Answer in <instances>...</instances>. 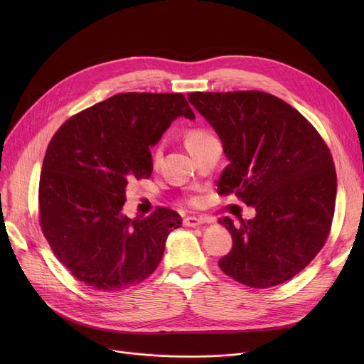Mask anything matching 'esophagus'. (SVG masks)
<instances>
[{
	"label": "esophagus",
	"instance_id": "1",
	"mask_svg": "<svg viewBox=\"0 0 364 364\" xmlns=\"http://www.w3.org/2000/svg\"><path fill=\"white\" fill-rule=\"evenodd\" d=\"M205 220L199 218V217H187L184 218V225L187 227H199Z\"/></svg>",
	"mask_w": 364,
	"mask_h": 364
}]
</instances>
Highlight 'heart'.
Here are the masks:
<instances>
[{"label": "heart", "mask_w": 364, "mask_h": 364, "mask_svg": "<svg viewBox=\"0 0 364 364\" xmlns=\"http://www.w3.org/2000/svg\"><path fill=\"white\" fill-rule=\"evenodd\" d=\"M208 137H209V134H208L205 129H200V128L190 129V131L186 134V146H187V149H190V147H193V146L199 144L200 141H203V140L208 139ZM159 156H161V147L158 146L155 150H153V164L158 162ZM188 203H192V205L199 203V198H196V196L190 198V199H188Z\"/></svg>", "instance_id": "1"}]
</instances>
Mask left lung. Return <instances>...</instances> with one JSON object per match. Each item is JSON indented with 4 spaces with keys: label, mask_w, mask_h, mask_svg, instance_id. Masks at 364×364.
Segmentation results:
<instances>
[{
    "label": "left lung",
    "mask_w": 364,
    "mask_h": 364,
    "mask_svg": "<svg viewBox=\"0 0 364 364\" xmlns=\"http://www.w3.org/2000/svg\"><path fill=\"white\" fill-rule=\"evenodd\" d=\"M188 102L213 125L228 164L218 195L255 206L252 220L220 223L233 247L220 269L250 288L292 279L331 233L336 172L328 144L291 105L262 91L190 92Z\"/></svg>",
    "instance_id": "8db88e82"
}]
</instances>
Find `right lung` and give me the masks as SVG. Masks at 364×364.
Wrapping results in <instances>:
<instances>
[{
    "label": "right lung",
    "mask_w": 364,
    "mask_h": 364,
    "mask_svg": "<svg viewBox=\"0 0 364 364\" xmlns=\"http://www.w3.org/2000/svg\"><path fill=\"white\" fill-rule=\"evenodd\" d=\"M178 117L195 119L181 92H122L73 114L48 143L41 230L57 259L92 289L122 291L147 279L181 225L168 208L146 218L122 214L128 183L150 177V146Z\"/></svg>",
    "instance_id": "right-lung-1"
}]
</instances>
